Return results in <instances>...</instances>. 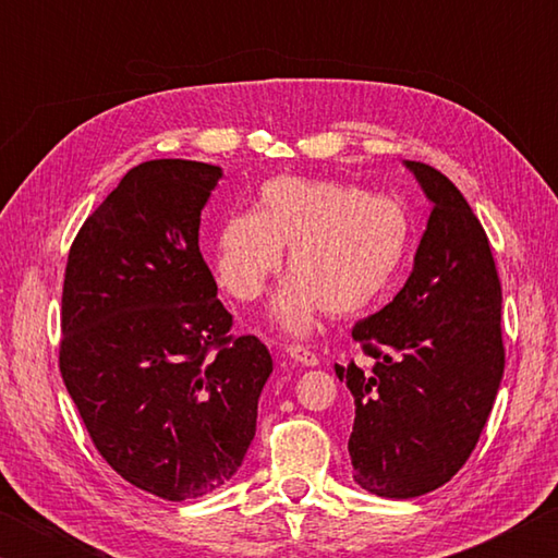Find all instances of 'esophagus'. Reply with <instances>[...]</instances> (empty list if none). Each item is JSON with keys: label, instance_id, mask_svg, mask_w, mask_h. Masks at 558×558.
<instances>
[{"label": "esophagus", "instance_id": "esophagus-1", "mask_svg": "<svg viewBox=\"0 0 558 558\" xmlns=\"http://www.w3.org/2000/svg\"><path fill=\"white\" fill-rule=\"evenodd\" d=\"M288 356L295 359V362L302 364V366H317V364H319L317 354L310 352L307 347H300V344H290V347H288Z\"/></svg>", "mask_w": 558, "mask_h": 558}]
</instances>
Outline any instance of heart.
<instances>
[{"mask_svg": "<svg viewBox=\"0 0 558 558\" xmlns=\"http://www.w3.org/2000/svg\"><path fill=\"white\" fill-rule=\"evenodd\" d=\"M411 214L399 199L335 179L276 177L256 209L231 216L216 239V272L235 300H258L282 268L295 270L276 298L278 323L305 335L319 313L356 315L391 286L411 245Z\"/></svg>", "mask_w": 558, "mask_h": 558, "instance_id": "obj_1", "label": "heart"}]
</instances>
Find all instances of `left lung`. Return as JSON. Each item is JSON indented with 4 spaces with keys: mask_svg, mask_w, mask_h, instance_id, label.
<instances>
[{
    "mask_svg": "<svg viewBox=\"0 0 558 558\" xmlns=\"http://www.w3.org/2000/svg\"><path fill=\"white\" fill-rule=\"evenodd\" d=\"M405 167L433 204L413 270L352 329L369 369L335 366L354 396L356 485L391 499L433 493L465 465L505 372L502 286L483 223L446 174Z\"/></svg>",
    "mask_w": 558,
    "mask_h": 558,
    "instance_id": "8db88e82",
    "label": "left lung"
}]
</instances>
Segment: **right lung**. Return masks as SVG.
I'll list each match as a JSON object with an SVG mask.
<instances>
[{"label":"right lung","mask_w":558,"mask_h":558,"mask_svg":"<svg viewBox=\"0 0 558 558\" xmlns=\"http://www.w3.org/2000/svg\"><path fill=\"white\" fill-rule=\"evenodd\" d=\"M221 167L153 159L120 179L71 245L59 366L108 465L182 502L241 468L272 372L258 337H233L199 251Z\"/></svg>","instance_id":"right-lung-1"}]
</instances>
